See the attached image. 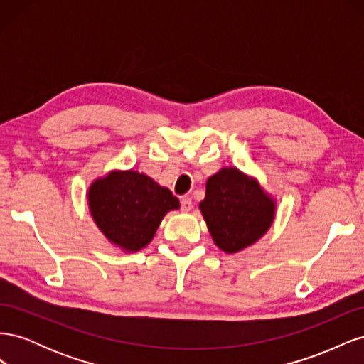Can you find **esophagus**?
Wrapping results in <instances>:
<instances>
[{"label": "esophagus", "mask_w": 364, "mask_h": 364, "mask_svg": "<svg viewBox=\"0 0 364 364\" xmlns=\"http://www.w3.org/2000/svg\"><path fill=\"white\" fill-rule=\"evenodd\" d=\"M181 208H182V211H190V209L193 208V202H191V199L190 197H182L181 199Z\"/></svg>", "instance_id": "34e87169"}]
</instances>
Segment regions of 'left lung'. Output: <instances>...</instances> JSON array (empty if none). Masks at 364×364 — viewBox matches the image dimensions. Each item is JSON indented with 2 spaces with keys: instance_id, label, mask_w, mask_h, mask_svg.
<instances>
[{
  "instance_id": "left-lung-1",
  "label": "left lung",
  "mask_w": 364,
  "mask_h": 364,
  "mask_svg": "<svg viewBox=\"0 0 364 364\" xmlns=\"http://www.w3.org/2000/svg\"><path fill=\"white\" fill-rule=\"evenodd\" d=\"M199 206L214 243L226 253L257 243L274 218V202L255 179L232 167L206 181Z\"/></svg>"
}]
</instances>
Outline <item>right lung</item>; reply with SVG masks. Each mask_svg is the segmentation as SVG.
<instances>
[{
    "instance_id": "add662e5",
    "label": "right lung",
    "mask_w": 364,
    "mask_h": 364,
    "mask_svg": "<svg viewBox=\"0 0 364 364\" xmlns=\"http://www.w3.org/2000/svg\"><path fill=\"white\" fill-rule=\"evenodd\" d=\"M94 222L105 237L126 252L147 246L164 215L179 208V199L144 173L112 171L87 191Z\"/></svg>"
}]
</instances>
